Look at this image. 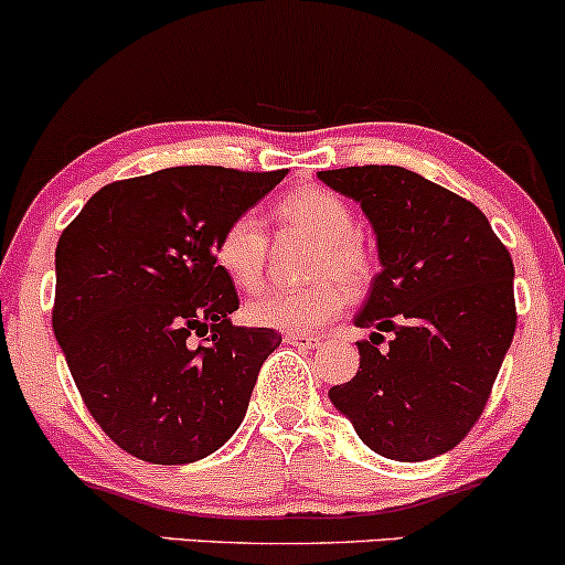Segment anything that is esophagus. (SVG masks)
I'll return each instance as SVG.
<instances>
[{"label":"esophagus","instance_id":"34e87169","mask_svg":"<svg viewBox=\"0 0 565 565\" xmlns=\"http://www.w3.org/2000/svg\"><path fill=\"white\" fill-rule=\"evenodd\" d=\"M284 340H287L289 345H297V349H316V345L321 343V338H316V334H302V332H287L284 334Z\"/></svg>","mask_w":565,"mask_h":565}]
</instances>
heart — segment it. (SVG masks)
Instances as JSON below:
<instances>
[{"label":"heart","instance_id":"heart-1","mask_svg":"<svg viewBox=\"0 0 565 565\" xmlns=\"http://www.w3.org/2000/svg\"><path fill=\"white\" fill-rule=\"evenodd\" d=\"M284 227L306 233L316 241L311 278L306 289H265L246 302L244 313L254 327L311 332L343 311L345 287H362L373 270V257L359 238L349 203L324 188H300L276 206ZM214 263L238 289H257L268 263V233L254 214H238L222 227L214 241ZM335 277L332 279L331 276Z\"/></svg>","mask_w":565,"mask_h":565}]
</instances>
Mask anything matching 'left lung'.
I'll return each instance as SVG.
<instances>
[{
  "instance_id": "1",
  "label": "left lung",
  "mask_w": 565,
  "mask_h": 565,
  "mask_svg": "<svg viewBox=\"0 0 565 565\" xmlns=\"http://www.w3.org/2000/svg\"><path fill=\"white\" fill-rule=\"evenodd\" d=\"M319 179L362 206L381 273L353 324L359 370L330 402L359 439L394 461L456 448L486 411L512 343L514 268L475 203L402 166H351ZM392 331L386 347L382 332Z\"/></svg>"
}]
</instances>
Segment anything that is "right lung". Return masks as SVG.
Here are the masks:
<instances>
[{"instance_id": "add662e5", "label": "right lung", "mask_w": 565, "mask_h": 565, "mask_svg": "<svg viewBox=\"0 0 565 565\" xmlns=\"http://www.w3.org/2000/svg\"><path fill=\"white\" fill-rule=\"evenodd\" d=\"M281 179L222 166L122 179L61 233L55 340L85 407L126 454L192 463L244 420L281 334L233 327L238 295L216 268L214 241Z\"/></svg>"}]
</instances>
